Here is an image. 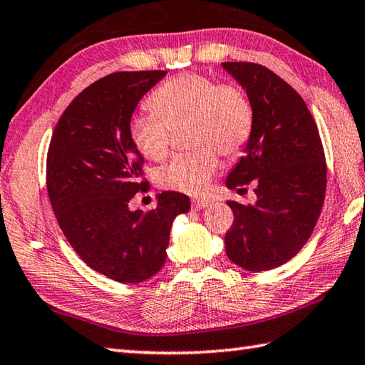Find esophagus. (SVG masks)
<instances>
[{"instance_id": "obj_1", "label": "esophagus", "mask_w": 365, "mask_h": 365, "mask_svg": "<svg viewBox=\"0 0 365 365\" xmlns=\"http://www.w3.org/2000/svg\"><path fill=\"white\" fill-rule=\"evenodd\" d=\"M208 205H212V200H210V199H199V200H194V203H192V207L195 210H203V208H207Z\"/></svg>"}]
</instances>
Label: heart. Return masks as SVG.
Masks as SVG:
<instances>
[{
  "label": "heart",
  "instance_id": "heart-1",
  "mask_svg": "<svg viewBox=\"0 0 365 365\" xmlns=\"http://www.w3.org/2000/svg\"><path fill=\"white\" fill-rule=\"evenodd\" d=\"M153 115H136L130 134L144 157L162 162L171 150L173 131L189 126L195 150L176 157L157 173L166 190L199 195L220 168L218 152L235 157L253 131V107L244 88L218 83L200 73H184L165 81L149 98Z\"/></svg>",
  "mask_w": 365,
  "mask_h": 365
}]
</instances>
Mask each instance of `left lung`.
<instances>
[{"label": "left lung", "mask_w": 365, "mask_h": 365, "mask_svg": "<svg viewBox=\"0 0 365 365\" xmlns=\"http://www.w3.org/2000/svg\"><path fill=\"white\" fill-rule=\"evenodd\" d=\"M245 88L253 131L245 155L227 176L229 189L253 182L257 202H227L234 222L227 258L247 271H267L302 250L322 212L327 165L317 125L302 96L272 70L253 62H222Z\"/></svg>", "instance_id": "1"}]
</instances>
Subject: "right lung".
Instances as JSON below:
<instances>
[{
  "label": "right lung",
  "mask_w": 365,
  "mask_h": 365,
  "mask_svg": "<svg viewBox=\"0 0 365 365\" xmlns=\"http://www.w3.org/2000/svg\"><path fill=\"white\" fill-rule=\"evenodd\" d=\"M165 75L102 76L67 106L49 143L46 187L56 220L75 253L117 282L139 284L162 269L173 220L190 208L187 195L165 190L149 212L130 210L133 197L149 189L130 121Z\"/></svg>",
  "instance_id": "add662e5"
}]
</instances>
